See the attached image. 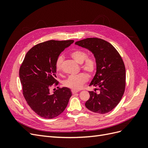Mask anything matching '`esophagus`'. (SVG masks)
Masks as SVG:
<instances>
[{"label":"esophagus","mask_w":148,"mask_h":148,"mask_svg":"<svg viewBox=\"0 0 148 148\" xmlns=\"http://www.w3.org/2000/svg\"><path fill=\"white\" fill-rule=\"evenodd\" d=\"M78 92V91H76V90H71V92H72L73 95H74V94L77 93V92Z\"/></svg>","instance_id":"obj_1"}]
</instances>
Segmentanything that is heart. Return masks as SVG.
<instances>
[{"mask_svg": "<svg viewBox=\"0 0 148 148\" xmlns=\"http://www.w3.org/2000/svg\"><path fill=\"white\" fill-rule=\"evenodd\" d=\"M71 57L77 63L82 64V69L89 77H91L95 73L97 67L96 60L95 57L88 56V52L82 49H75L71 52ZM64 61V57L62 56L57 58L55 63V69L58 73L62 70V65ZM88 80L86 74L81 73L77 75L70 76L63 82L64 86L69 88L73 90H79Z\"/></svg>", "mask_w": 148, "mask_h": 148, "instance_id": "heart-1", "label": "heart"}]
</instances>
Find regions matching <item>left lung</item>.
<instances>
[{"label":"left lung","mask_w":148,"mask_h":148,"mask_svg":"<svg viewBox=\"0 0 148 148\" xmlns=\"http://www.w3.org/2000/svg\"><path fill=\"white\" fill-rule=\"evenodd\" d=\"M75 44L91 51L97 63L96 73L89 86L97 88L89 91L90 97L85 106L95 113L109 112L120 102L125 91L126 73L122 57L110 43L100 38H86Z\"/></svg>","instance_id":"left-lung-1"}]
</instances>
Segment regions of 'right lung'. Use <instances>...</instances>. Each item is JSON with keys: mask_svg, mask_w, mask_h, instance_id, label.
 <instances>
[{"mask_svg": "<svg viewBox=\"0 0 148 148\" xmlns=\"http://www.w3.org/2000/svg\"><path fill=\"white\" fill-rule=\"evenodd\" d=\"M73 42L50 40L38 44L26 53L20 66L19 76L23 96L31 109L40 117L55 118L68 104L71 96L69 88H59L53 94L49 89L53 84H59L55 69L57 59Z\"/></svg>", "mask_w": 148, "mask_h": 148, "instance_id": "right-lung-1", "label": "right lung"}]
</instances>
